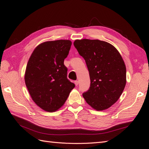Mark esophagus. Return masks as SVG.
Wrapping results in <instances>:
<instances>
[{
	"label": "esophagus",
	"instance_id": "34e87169",
	"mask_svg": "<svg viewBox=\"0 0 149 149\" xmlns=\"http://www.w3.org/2000/svg\"><path fill=\"white\" fill-rule=\"evenodd\" d=\"M74 84L76 86H78V84H79V81H77V80H76V81H74Z\"/></svg>",
	"mask_w": 149,
	"mask_h": 149
}]
</instances>
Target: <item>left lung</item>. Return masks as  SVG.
Listing matches in <instances>:
<instances>
[{
	"mask_svg": "<svg viewBox=\"0 0 149 149\" xmlns=\"http://www.w3.org/2000/svg\"><path fill=\"white\" fill-rule=\"evenodd\" d=\"M74 46L85 60L90 86L83 93L86 103L96 110L110 108L121 96L126 84V67L116 48L105 41L84 39Z\"/></svg>",
	"mask_w": 149,
	"mask_h": 149,
	"instance_id": "obj_1",
	"label": "left lung"
}]
</instances>
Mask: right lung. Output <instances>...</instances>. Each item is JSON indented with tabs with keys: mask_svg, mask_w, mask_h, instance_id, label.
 Wrapping results in <instances>:
<instances>
[{
	"mask_svg": "<svg viewBox=\"0 0 149 149\" xmlns=\"http://www.w3.org/2000/svg\"><path fill=\"white\" fill-rule=\"evenodd\" d=\"M70 40L43 42L28 61L25 83L32 99L42 110L53 112L65 103L74 84L67 78L64 60L70 50Z\"/></svg>",
	"mask_w": 149,
	"mask_h": 149,
	"instance_id": "right-lung-1",
	"label": "right lung"
}]
</instances>
